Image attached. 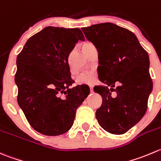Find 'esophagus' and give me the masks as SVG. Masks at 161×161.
<instances>
[{
    "instance_id": "34e87169",
    "label": "esophagus",
    "mask_w": 161,
    "mask_h": 161,
    "mask_svg": "<svg viewBox=\"0 0 161 161\" xmlns=\"http://www.w3.org/2000/svg\"><path fill=\"white\" fill-rule=\"evenodd\" d=\"M90 93H93V86H90Z\"/></svg>"
}]
</instances>
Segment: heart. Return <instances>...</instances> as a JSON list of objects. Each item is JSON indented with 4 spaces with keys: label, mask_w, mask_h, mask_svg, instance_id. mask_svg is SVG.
Wrapping results in <instances>:
<instances>
[{
    "label": "heart",
    "mask_w": 161,
    "mask_h": 161,
    "mask_svg": "<svg viewBox=\"0 0 161 161\" xmlns=\"http://www.w3.org/2000/svg\"><path fill=\"white\" fill-rule=\"evenodd\" d=\"M92 45L90 42H86L84 43L82 48L86 47ZM96 81V72L94 71H86V72L82 73L80 75L78 76L77 78V82L81 84H88V85H91L93 84Z\"/></svg>",
    "instance_id": "heart-1"
}]
</instances>
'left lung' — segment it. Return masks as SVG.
Wrapping results in <instances>:
<instances>
[{"label": "left lung", "mask_w": 161, "mask_h": 161, "mask_svg": "<svg viewBox=\"0 0 161 161\" xmlns=\"http://www.w3.org/2000/svg\"><path fill=\"white\" fill-rule=\"evenodd\" d=\"M98 52V78L105 86L93 88L102 97L97 110L98 124L106 131L123 135L138 124L147 110L153 82L149 58L129 30L112 23L82 28ZM118 82L120 85L114 88ZM117 92L112 97V92Z\"/></svg>", "instance_id": "1"}]
</instances>
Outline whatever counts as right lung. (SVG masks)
<instances>
[{"instance_id":"right-lung-1","label":"right lung","mask_w":161,"mask_h":161,"mask_svg":"<svg viewBox=\"0 0 161 161\" xmlns=\"http://www.w3.org/2000/svg\"><path fill=\"white\" fill-rule=\"evenodd\" d=\"M79 40L85 38L79 28L47 26L30 37L17 57L18 104L31 127L42 135L68 131L76 109L90 93L82 86L69 88L74 81L68 57Z\"/></svg>"}]
</instances>
